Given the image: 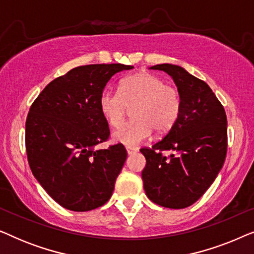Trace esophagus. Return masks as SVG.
Masks as SVG:
<instances>
[{
	"label": "esophagus",
	"mask_w": 254,
	"mask_h": 254,
	"mask_svg": "<svg viewBox=\"0 0 254 254\" xmlns=\"http://www.w3.org/2000/svg\"><path fill=\"white\" fill-rule=\"evenodd\" d=\"M137 151L136 148H127V154L128 155H134Z\"/></svg>",
	"instance_id": "obj_1"
}]
</instances>
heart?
Listing matches in <instances>:
<instances>
[{
	"instance_id": "b5f03b06",
	"label": "heart",
	"mask_w": 254,
	"mask_h": 254,
	"mask_svg": "<svg viewBox=\"0 0 254 254\" xmlns=\"http://www.w3.org/2000/svg\"><path fill=\"white\" fill-rule=\"evenodd\" d=\"M133 121L113 133V141L128 148L150 137L152 130L165 134L173 128L183 109L182 93L176 86L151 72H137L123 79L119 91L105 89L99 109L111 127H119L133 109Z\"/></svg>"
}]
</instances>
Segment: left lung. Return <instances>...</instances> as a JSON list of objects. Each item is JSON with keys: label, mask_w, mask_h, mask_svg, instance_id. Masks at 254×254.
I'll return each instance as SVG.
<instances>
[{"label": "left lung", "mask_w": 254, "mask_h": 254, "mask_svg": "<svg viewBox=\"0 0 254 254\" xmlns=\"http://www.w3.org/2000/svg\"><path fill=\"white\" fill-rule=\"evenodd\" d=\"M163 70L182 93L183 109L177 124L151 148H141L145 168L142 180L152 202L183 209L196 202L216 178L227 156L224 107L206 82L176 64L150 67ZM170 150V156L162 151Z\"/></svg>", "instance_id": "8db88e82"}]
</instances>
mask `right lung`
<instances>
[{
    "label": "right lung",
    "mask_w": 254,
    "mask_h": 254,
    "mask_svg": "<svg viewBox=\"0 0 254 254\" xmlns=\"http://www.w3.org/2000/svg\"><path fill=\"white\" fill-rule=\"evenodd\" d=\"M121 64L76 67L55 78L30 107L25 145L33 176L65 209L88 211L110 200L127 158L123 144L96 150L109 140L99 97Z\"/></svg>",
    "instance_id": "1"
}]
</instances>
